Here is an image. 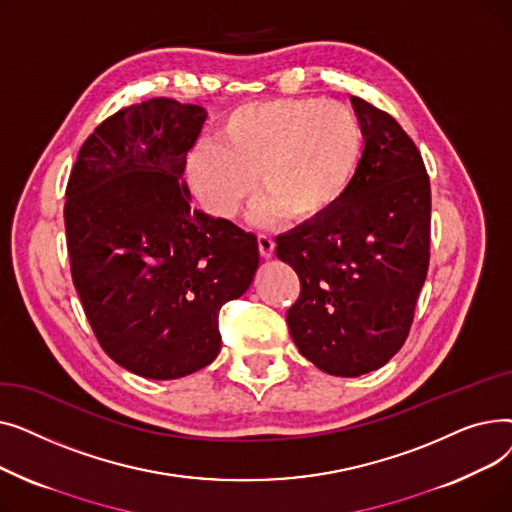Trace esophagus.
<instances>
[{"label": "esophagus", "instance_id": "esophagus-1", "mask_svg": "<svg viewBox=\"0 0 512 512\" xmlns=\"http://www.w3.org/2000/svg\"><path fill=\"white\" fill-rule=\"evenodd\" d=\"M257 245H259V253H261L263 259H272V257H274V251H276L274 238L265 236V234H259V236H257Z\"/></svg>", "mask_w": 512, "mask_h": 512}]
</instances>
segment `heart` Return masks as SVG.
<instances>
[{
    "instance_id": "obj_1",
    "label": "heart",
    "mask_w": 512,
    "mask_h": 512,
    "mask_svg": "<svg viewBox=\"0 0 512 512\" xmlns=\"http://www.w3.org/2000/svg\"><path fill=\"white\" fill-rule=\"evenodd\" d=\"M365 132L342 103L311 97L265 99L236 107L186 159L188 184L215 218L232 220L259 191L261 224L288 215L299 224L332 213L357 178Z\"/></svg>"
}]
</instances>
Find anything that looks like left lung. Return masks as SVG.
Wrapping results in <instances>:
<instances>
[{
    "label": "left lung",
    "mask_w": 512,
    "mask_h": 512,
    "mask_svg": "<svg viewBox=\"0 0 512 512\" xmlns=\"http://www.w3.org/2000/svg\"><path fill=\"white\" fill-rule=\"evenodd\" d=\"M365 132L357 178L317 222L276 238L301 280L288 313L299 353L317 369L357 378L405 344L429 265L432 191L419 149L386 112L351 97Z\"/></svg>",
    "instance_id": "8db88e82"
}]
</instances>
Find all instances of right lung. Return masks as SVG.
Instances as JSON below:
<instances>
[{"mask_svg": "<svg viewBox=\"0 0 512 512\" xmlns=\"http://www.w3.org/2000/svg\"><path fill=\"white\" fill-rule=\"evenodd\" d=\"M207 112L155 97L103 120L66 186L72 282L107 357L176 380L220 353L218 315L251 286L257 238L191 207L182 180Z\"/></svg>", "mask_w": 512, "mask_h": 512, "instance_id": "add662e5", "label": "right lung"}]
</instances>
